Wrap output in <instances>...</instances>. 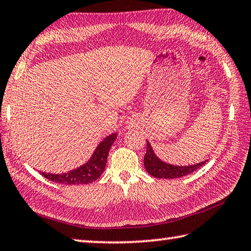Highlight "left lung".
<instances>
[{
  "label": "left lung",
  "instance_id": "8db88e82",
  "mask_svg": "<svg viewBox=\"0 0 251 251\" xmlns=\"http://www.w3.org/2000/svg\"><path fill=\"white\" fill-rule=\"evenodd\" d=\"M144 163L146 170H147L150 176L156 177H165V179H176V177L184 176L194 172L195 170H198L199 168H201L204 165L205 161L198 163V165L188 167L168 165V163L162 162L160 159L157 158L151 146L147 141V151H146L144 157Z\"/></svg>",
  "mask_w": 251,
  "mask_h": 251
}]
</instances>
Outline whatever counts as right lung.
Here are the masks:
<instances>
[{
    "instance_id": "obj_1",
    "label": "right lung",
    "mask_w": 251,
    "mask_h": 251,
    "mask_svg": "<svg viewBox=\"0 0 251 251\" xmlns=\"http://www.w3.org/2000/svg\"><path fill=\"white\" fill-rule=\"evenodd\" d=\"M115 139V134H112L104 139L98 146L97 150H95L90 160L85 165L79 167L78 169L62 173V175H52V173L45 172H40V175L47 177L50 181L56 182V183H62L67 185L91 183V182L98 180L101 176L104 169H105L107 154Z\"/></svg>"
}]
</instances>
